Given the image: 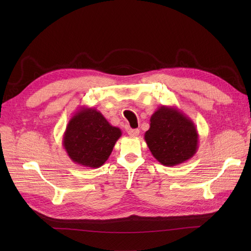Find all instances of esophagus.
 Segmentation results:
<instances>
[{"label": "esophagus", "instance_id": "34e87169", "mask_svg": "<svg viewBox=\"0 0 251 251\" xmlns=\"http://www.w3.org/2000/svg\"><path fill=\"white\" fill-rule=\"evenodd\" d=\"M140 133V131L138 130V128H130V130L127 131V134L132 136V137H136V136H138Z\"/></svg>", "mask_w": 251, "mask_h": 251}]
</instances>
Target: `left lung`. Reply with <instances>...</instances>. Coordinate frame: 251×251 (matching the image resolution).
Returning a JSON list of instances; mask_svg holds the SVG:
<instances>
[{"label":"left lung","instance_id":"8db88e82","mask_svg":"<svg viewBox=\"0 0 251 251\" xmlns=\"http://www.w3.org/2000/svg\"><path fill=\"white\" fill-rule=\"evenodd\" d=\"M150 121L144 139L157 161L174 166L189 160L197 153L198 131L193 120L178 108L162 105Z\"/></svg>","mask_w":251,"mask_h":251}]
</instances>
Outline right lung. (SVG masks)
Wrapping results in <instances>:
<instances>
[{"mask_svg": "<svg viewBox=\"0 0 251 251\" xmlns=\"http://www.w3.org/2000/svg\"><path fill=\"white\" fill-rule=\"evenodd\" d=\"M120 136V128L111 126L100 111L80 107L67 125L63 147L74 163L97 169L108 160Z\"/></svg>", "mask_w": 251, "mask_h": 251, "instance_id": "right-lung-1", "label": "right lung"}]
</instances>
